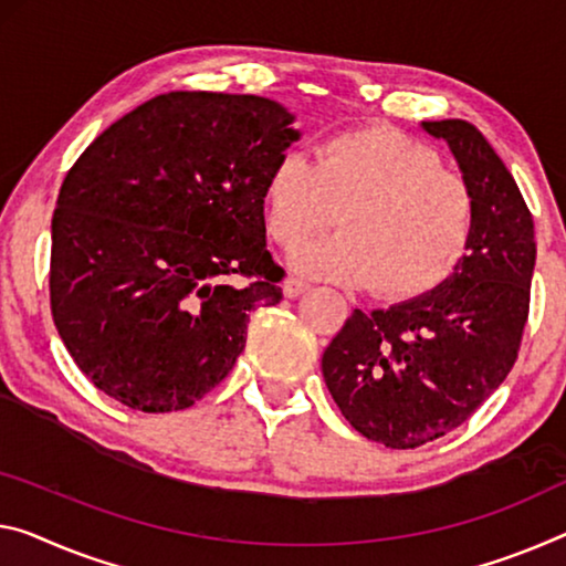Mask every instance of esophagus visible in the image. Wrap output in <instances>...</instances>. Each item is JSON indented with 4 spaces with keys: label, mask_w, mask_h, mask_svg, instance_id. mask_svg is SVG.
<instances>
[{
    "label": "esophagus",
    "mask_w": 566,
    "mask_h": 566,
    "mask_svg": "<svg viewBox=\"0 0 566 566\" xmlns=\"http://www.w3.org/2000/svg\"><path fill=\"white\" fill-rule=\"evenodd\" d=\"M308 291V283L298 281V277H289V281L283 283V293L285 298H298V295H303Z\"/></svg>",
    "instance_id": "esophagus-1"
}]
</instances>
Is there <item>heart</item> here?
I'll use <instances>...</instances> for the list:
<instances>
[{
	"mask_svg": "<svg viewBox=\"0 0 566 566\" xmlns=\"http://www.w3.org/2000/svg\"><path fill=\"white\" fill-rule=\"evenodd\" d=\"M265 228L293 250V271L361 289L387 301H412L440 289L463 263L475 224V199L460 174L442 169L430 146L389 126L326 138L316 164L301 151L277 156L263 187Z\"/></svg>",
	"mask_w": 566,
	"mask_h": 566,
	"instance_id": "heart-1",
	"label": "heart"
}]
</instances>
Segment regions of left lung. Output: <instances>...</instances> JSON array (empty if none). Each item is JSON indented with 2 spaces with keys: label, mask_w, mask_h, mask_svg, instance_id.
Instances as JSON below:
<instances>
[{
  "label": "left lung",
  "mask_w": 566,
  "mask_h": 566,
  "mask_svg": "<svg viewBox=\"0 0 566 566\" xmlns=\"http://www.w3.org/2000/svg\"><path fill=\"white\" fill-rule=\"evenodd\" d=\"M475 199L471 245L440 289L387 311L354 308L321 369L364 438L420 448L463 424L514 367L536 263L534 220L506 164L473 124L422 120Z\"/></svg>",
  "instance_id": "8db88e82"
}]
</instances>
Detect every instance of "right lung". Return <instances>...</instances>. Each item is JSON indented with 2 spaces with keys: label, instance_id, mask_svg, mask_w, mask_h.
I'll return each mask as SVG.
<instances>
[{
  "label": "right lung",
  "instance_id": "1",
  "mask_svg": "<svg viewBox=\"0 0 566 566\" xmlns=\"http://www.w3.org/2000/svg\"><path fill=\"white\" fill-rule=\"evenodd\" d=\"M293 120L260 95L164 93L67 171L52 214L50 306L101 392L142 412L187 410L234 367L250 311L281 303L263 187L301 138Z\"/></svg>",
  "mask_w": 566,
  "mask_h": 566
}]
</instances>
